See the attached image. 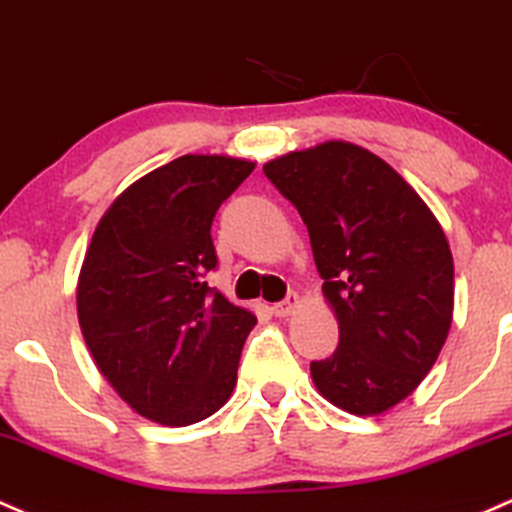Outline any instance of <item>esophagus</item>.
<instances>
[{
    "instance_id": "esophagus-1",
    "label": "esophagus",
    "mask_w": 512,
    "mask_h": 512,
    "mask_svg": "<svg viewBox=\"0 0 512 512\" xmlns=\"http://www.w3.org/2000/svg\"><path fill=\"white\" fill-rule=\"evenodd\" d=\"M297 306H299V297L297 294H289L287 299L277 301V304L272 306V311H274V316H289L294 309H297Z\"/></svg>"
}]
</instances>
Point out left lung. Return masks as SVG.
I'll return each instance as SVG.
<instances>
[{"label":"left lung","instance_id":"1","mask_svg":"<svg viewBox=\"0 0 512 512\" xmlns=\"http://www.w3.org/2000/svg\"><path fill=\"white\" fill-rule=\"evenodd\" d=\"M297 208L336 311L338 348L311 363L341 410L380 414L424 380L449 336L454 260L444 230L387 161L324 142L262 166Z\"/></svg>","mask_w":512,"mask_h":512}]
</instances>
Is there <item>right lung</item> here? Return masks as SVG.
<instances>
[{
	"label": "right lung",
	"mask_w": 512,
	"mask_h": 512,
	"mask_svg": "<svg viewBox=\"0 0 512 512\" xmlns=\"http://www.w3.org/2000/svg\"><path fill=\"white\" fill-rule=\"evenodd\" d=\"M255 164L186 154L107 208L78 279V321L107 383L142 417L186 427L228 402L255 314L206 274L211 225Z\"/></svg>",
	"instance_id": "1"
}]
</instances>
